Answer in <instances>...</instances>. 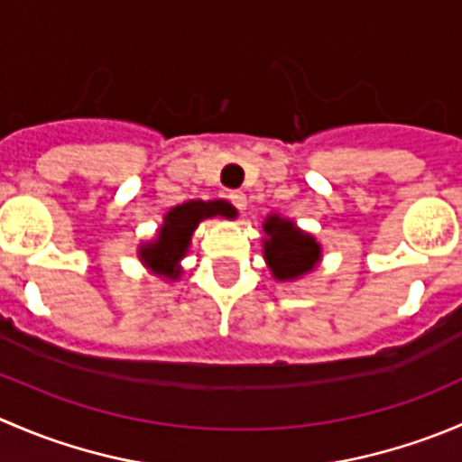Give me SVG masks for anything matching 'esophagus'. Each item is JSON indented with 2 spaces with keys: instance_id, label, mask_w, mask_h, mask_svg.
Instances as JSON below:
<instances>
[{
  "instance_id": "34e87169",
  "label": "esophagus",
  "mask_w": 462,
  "mask_h": 462,
  "mask_svg": "<svg viewBox=\"0 0 462 462\" xmlns=\"http://www.w3.org/2000/svg\"><path fill=\"white\" fill-rule=\"evenodd\" d=\"M227 201L235 205L236 209H245V205H248V199H245L244 192H230L227 194Z\"/></svg>"
}]
</instances>
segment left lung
Returning <instances> with one entry per match:
<instances>
[{
    "label": "left lung",
    "mask_w": 462,
    "mask_h": 462,
    "mask_svg": "<svg viewBox=\"0 0 462 462\" xmlns=\"http://www.w3.org/2000/svg\"><path fill=\"white\" fill-rule=\"evenodd\" d=\"M265 259L277 279H297L300 274L313 270L319 261V244L310 235L297 230L295 223L270 217L263 226Z\"/></svg>",
    "instance_id": "1"
}]
</instances>
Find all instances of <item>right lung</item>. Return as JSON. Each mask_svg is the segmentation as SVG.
Segmentation results:
<instances>
[{
  "label": "right lung",
  "mask_w": 462,
  "mask_h": 462,
  "mask_svg": "<svg viewBox=\"0 0 462 462\" xmlns=\"http://www.w3.org/2000/svg\"><path fill=\"white\" fill-rule=\"evenodd\" d=\"M230 217V208L226 201H189L179 205V208L171 209L165 217V226L158 232V239L153 244H147L141 248V259L147 265H152L158 274H165V277L176 279L179 277V263L180 257L188 253L189 239H192V232L197 230L199 223L203 218L209 217Z\"/></svg>",
  "instance_id": "add662e5"
}]
</instances>
